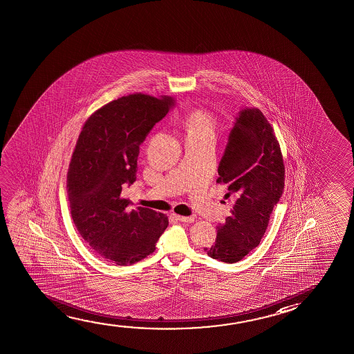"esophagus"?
Wrapping results in <instances>:
<instances>
[{"mask_svg": "<svg viewBox=\"0 0 354 354\" xmlns=\"http://www.w3.org/2000/svg\"><path fill=\"white\" fill-rule=\"evenodd\" d=\"M176 219L181 221V223H186V224H191V223H194V221H195V218H194V216H176Z\"/></svg>", "mask_w": 354, "mask_h": 354, "instance_id": "1", "label": "esophagus"}]
</instances>
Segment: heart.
<instances>
[{
    "label": "heart",
    "instance_id": "1",
    "mask_svg": "<svg viewBox=\"0 0 354 354\" xmlns=\"http://www.w3.org/2000/svg\"><path fill=\"white\" fill-rule=\"evenodd\" d=\"M185 125L189 130V133H202V131H208V133H214L216 124L212 119L208 113L203 111H195L190 113L186 119H185Z\"/></svg>",
    "mask_w": 354,
    "mask_h": 354
}]
</instances>
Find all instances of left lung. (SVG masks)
Segmentation results:
<instances>
[{"label":"left lung","instance_id":"left-lung-1","mask_svg":"<svg viewBox=\"0 0 354 354\" xmlns=\"http://www.w3.org/2000/svg\"><path fill=\"white\" fill-rule=\"evenodd\" d=\"M218 174L216 181L227 186L225 197L234 205L225 223L216 226V242L205 251L232 264L259 245L285 184L280 145L258 108L237 113Z\"/></svg>","mask_w":354,"mask_h":354}]
</instances>
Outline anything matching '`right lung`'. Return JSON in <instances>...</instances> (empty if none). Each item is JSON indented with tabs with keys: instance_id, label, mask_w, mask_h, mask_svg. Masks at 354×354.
Masks as SVG:
<instances>
[{
	"instance_id": "obj_1",
	"label": "right lung",
	"mask_w": 354,
	"mask_h": 354,
	"mask_svg": "<svg viewBox=\"0 0 354 354\" xmlns=\"http://www.w3.org/2000/svg\"><path fill=\"white\" fill-rule=\"evenodd\" d=\"M174 106L170 96H124L93 113L77 138L67 178L73 221L88 246L117 266L153 253L168 226L162 213L129 209L120 194L136 181L140 145Z\"/></svg>"
}]
</instances>
